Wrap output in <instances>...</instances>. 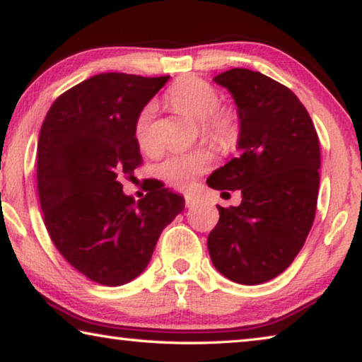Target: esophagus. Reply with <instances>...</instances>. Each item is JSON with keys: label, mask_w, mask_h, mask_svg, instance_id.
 Masks as SVG:
<instances>
[{"label": "esophagus", "mask_w": 362, "mask_h": 362, "mask_svg": "<svg viewBox=\"0 0 362 362\" xmlns=\"http://www.w3.org/2000/svg\"><path fill=\"white\" fill-rule=\"evenodd\" d=\"M201 201V198H199V194H196V193H187L185 194V204H187V207H193V206H196Z\"/></svg>", "instance_id": "esophagus-1"}]
</instances>
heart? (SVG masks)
<instances>
[{
  "label": "heart",
  "mask_w": 362,
  "mask_h": 362,
  "mask_svg": "<svg viewBox=\"0 0 362 362\" xmlns=\"http://www.w3.org/2000/svg\"><path fill=\"white\" fill-rule=\"evenodd\" d=\"M164 100L177 112L199 121L201 132L220 145H230L240 134V119L230 108H220V94L211 83L198 76H185L168 89ZM156 107L153 103L140 110L134 121V137L145 153L158 150V140L153 121ZM214 163L209 150L180 151L169 155L159 164L158 174L161 179L177 188L192 187L201 174H204Z\"/></svg>",
  "instance_id": "1"
}]
</instances>
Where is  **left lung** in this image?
Here are the masks:
<instances>
[{"label":"left lung","instance_id":"8db88e82","mask_svg":"<svg viewBox=\"0 0 362 362\" xmlns=\"http://www.w3.org/2000/svg\"><path fill=\"white\" fill-rule=\"evenodd\" d=\"M238 108L240 156L209 175L214 189H241L236 207L217 206L207 238L214 267L240 284L276 278L296 259L313 225L320 189V139L298 97L247 69L214 78Z\"/></svg>","mask_w":362,"mask_h":362}]
</instances>
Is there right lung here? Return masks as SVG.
<instances>
[{
  "mask_svg": "<svg viewBox=\"0 0 362 362\" xmlns=\"http://www.w3.org/2000/svg\"><path fill=\"white\" fill-rule=\"evenodd\" d=\"M168 79L100 73L57 97L42 121L36 179L47 233L73 268L102 286L136 279L185 207L161 182L136 201L118 180L142 164L134 121Z\"/></svg>",
  "mask_w": 362,
  "mask_h": 362,
  "instance_id": "obj_1",
  "label": "right lung"
}]
</instances>
